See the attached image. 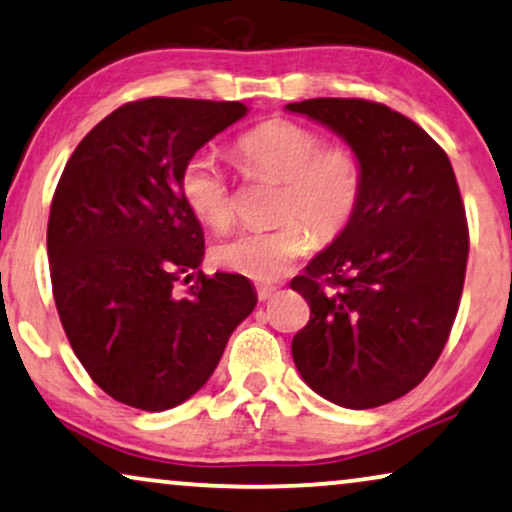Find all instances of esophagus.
I'll return each instance as SVG.
<instances>
[{
	"label": "esophagus",
	"mask_w": 512,
	"mask_h": 512,
	"mask_svg": "<svg viewBox=\"0 0 512 512\" xmlns=\"http://www.w3.org/2000/svg\"><path fill=\"white\" fill-rule=\"evenodd\" d=\"M277 291V286H272V284H258L256 286V293H258V300H268V298H272V293Z\"/></svg>",
	"instance_id": "1"
}]
</instances>
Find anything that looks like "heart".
Masks as SVG:
<instances>
[{
    "label": "heart",
    "instance_id": "b5f03b06",
    "mask_svg": "<svg viewBox=\"0 0 512 512\" xmlns=\"http://www.w3.org/2000/svg\"><path fill=\"white\" fill-rule=\"evenodd\" d=\"M237 158L254 177L282 181L277 216L270 230H242L212 251L223 270L275 282L291 265L310 254L314 234L333 240L354 219L363 193V165L347 144H324L307 125L270 118L244 132L235 144ZM181 195L191 212L212 228H228L235 205L226 172L212 151L186 160L179 177Z\"/></svg>",
    "mask_w": 512,
    "mask_h": 512
}]
</instances>
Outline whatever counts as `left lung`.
<instances>
[{
	"label": "left lung",
	"mask_w": 512,
	"mask_h": 512,
	"mask_svg": "<svg viewBox=\"0 0 512 512\" xmlns=\"http://www.w3.org/2000/svg\"><path fill=\"white\" fill-rule=\"evenodd\" d=\"M286 109L340 135L363 165L354 219L291 282L312 312L293 361L326 401L377 408L415 389L450 338L468 261L457 179L447 153L384 104L317 97Z\"/></svg>",
	"instance_id": "1"
}]
</instances>
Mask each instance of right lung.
<instances>
[{
    "label": "right lung",
    "instance_id": "1",
    "mask_svg": "<svg viewBox=\"0 0 512 512\" xmlns=\"http://www.w3.org/2000/svg\"><path fill=\"white\" fill-rule=\"evenodd\" d=\"M244 114L184 97L123 104L55 188L46 244L62 328L97 387L130 408L163 412L205 387L256 307L247 277L202 275L205 235L179 186L186 160Z\"/></svg>",
    "mask_w": 512,
    "mask_h": 512
}]
</instances>
